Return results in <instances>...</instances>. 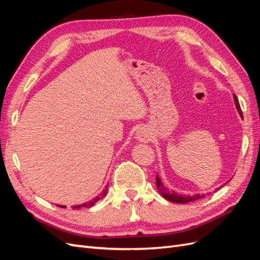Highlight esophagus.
Instances as JSON below:
<instances>
[{"instance_id": "obj_1", "label": "esophagus", "mask_w": 260, "mask_h": 260, "mask_svg": "<svg viewBox=\"0 0 260 260\" xmlns=\"http://www.w3.org/2000/svg\"><path fill=\"white\" fill-rule=\"evenodd\" d=\"M151 132L146 127H140L136 132V139L139 142L147 143L148 141H151Z\"/></svg>"}]
</instances>
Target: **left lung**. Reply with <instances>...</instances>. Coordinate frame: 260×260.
I'll return each instance as SVG.
<instances>
[{
    "instance_id": "left-lung-1",
    "label": "left lung",
    "mask_w": 260,
    "mask_h": 260,
    "mask_svg": "<svg viewBox=\"0 0 260 260\" xmlns=\"http://www.w3.org/2000/svg\"><path fill=\"white\" fill-rule=\"evenodd\" d=\"M233 99H234L235 107H237L240 116L243 118V114H242L241 107H240V104H239V100L235 95H233ZM156 185H157V190H158V192L160 193L162 198L166 199L169 202H172V203L185 204V203H188V202H193V201H196V200L203 199V198H205V196H206L205 193H202V194L196 193V194H193V195H185V194H179L174 190H169L167 186L164 185V183L161 182V180L158 176H156ZM220 187H222V186H220ZM217 190H218V188H216L215 191H217ZM207 194H210V193H207Z\"/></svg>"
}]
</instances>
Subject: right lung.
Instances as JSON below:
<instances>
[{"label": "right lung", "mask_w": 260, "mask_h": 260, "mask_svg": "<svg viewBox=\"0 0 260 260\" xmlns=\"http://www.w3.org/2000/svg\"><path fill=\"white\" fill-rule=\"evenodd\" d=\"M107 190H108V185L105 186V188H104L103 191H102V193H101L100 195L95 196V198L92 199V200L89 201V202H85V203H83V204H80V205L72 206L73 209H80V208H82V207H92L96 202H99L100 200H102V199L104 198V196H105L106 193H107ZM57 206H58V207H61V208H65V207H66V206H64V205H57Z\"/></svg>", "instance_id": "add662e5"}]
</instances>
